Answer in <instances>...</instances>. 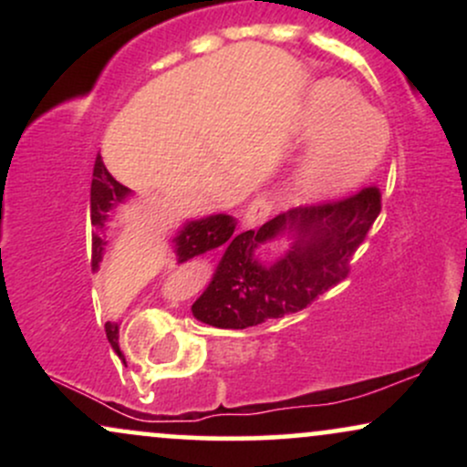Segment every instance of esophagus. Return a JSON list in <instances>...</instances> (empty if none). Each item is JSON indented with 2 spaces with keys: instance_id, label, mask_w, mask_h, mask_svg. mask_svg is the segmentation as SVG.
Wrapping results in <instances>:
<instances>
[{
  "instance_id": "34e87169",
  "label": "esophagus",
  "mask_w": 467,
  "mask_h": 467,
  "mask_svg": "<svg viewBox=\"0 0 467 467\" xmlns=\"http://www.w3.org/2000/svg\"><path fill=\"white\" fill-rule=\"evenodd\" d=\"M272 213V202L267 197H256L244 213V228H259Z\"/></svg>"
}]
</instances>
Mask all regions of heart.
Listing matches in <instances>:
<instances>
[{"mask_svg":"<svg viewBox=\"0 0 467 467\" xmlns=\"http://www.w3.org/2000/svg\"><path fill=\"white\" fill-rule=\"evenodd\" d=\"M296 136L312 142L294 171V191L307 202L334 200L367 178L382 160L389 133L384 120L337 80L309 92Z\"/></svg>","mask_w":467,"mask_h":467,"instance_id":"obj_1","label":"heart"}]
</instances>
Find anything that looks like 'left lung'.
I'll list each match as a JSON object with an SVG mask.
<instances>
[{
  "mask_svg": "<svg viewBox=\"0 0 467 467\" xmlns=\"http://www.w3.org/2000/svg\"><path fill=\"white\" fill-rule=\"evenodd\" d=\"M379 191L364 189L336 203L281 213L245 230L223 252L211 283L192 303L200 323L245 329L301 312L349 275V261L379 215ZM290 241L283 255L260 256L272 240Z\"/></svg>",
  "mask_w": 467,
  "mask_h": 467,
  "instance_id": "left-lung-1",
  "label": "left lung"
}]
</instances>
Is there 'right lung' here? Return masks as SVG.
Returning a JSON list of instances; mask_svg holds the SVG:
<instances>
[{"label": "right lung", "instance_id": "add662e5", "mask_svg": "<svg viewBox=\"0 0 467 467\" xmlns=\"http://www.w3.org/2000/svg\"><path fill=\"white\" fill-rule=\"evenodd\" d=\"M133 197V191L122 186L114 175L107 171V166L96 158L94 164V180H92V270H99L100 261L105 256V233L107 222L116 215L120 203H127ZM237 219L217 213V215H206L200 219H186L182 226L175 230L171 237V248H173L175 265H189L195 261V256L206 254V252L230 245L239 234L234 233ZM107 340L118 349V323L107 320L105 323Z\"/></svg>", "mask_w": 467, "mask_h": 467}]
</instances>
